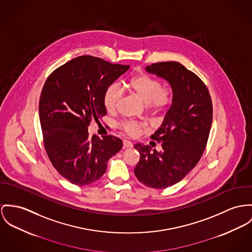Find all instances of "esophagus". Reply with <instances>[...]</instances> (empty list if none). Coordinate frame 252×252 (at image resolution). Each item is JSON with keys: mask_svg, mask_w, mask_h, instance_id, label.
Masks as SVG:
<instances>
[{"mask_svg": "<svg viewBox=\"0 0 252 252\" xmlns=\"http://www.w3.org/2000/svg\"><path fill=\"white\" fill-rule=\"evenodd\" d=\"M123 145H124V149L131 148V147H132V143H131V142H129V141H127V140H124Z\"/></svg>", "mask_w": 252, "mask_h": 252, "instance_id": "esophagus-1", "label": "esophagus"}]
</instances>
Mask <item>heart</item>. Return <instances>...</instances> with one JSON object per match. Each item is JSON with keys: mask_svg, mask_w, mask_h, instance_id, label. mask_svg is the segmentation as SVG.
<instances>
[{"mask_svg": "<svg viewBox=\"0 0 252 252\" xmlns=\"http://www.w3.org/2000/svg\"><path fill=\"white\" fill-rule=\"evenodd\" d=\"M128 90L141 99L150 111L158 112L164 110L170 105L173 99V90L168 86H162L159 79L146 74L138 75L131 78L127 83ZM123 90L114 83L105 91L103 103L109 113L115 112L122 100ZM120 127L129 135H136L141 125L134 121H125L121 123Z\"/></svg>", "mask_w": 252, "mask_h": 252, "instance_id": "obj_1", "label": "heart"}]
</instances>
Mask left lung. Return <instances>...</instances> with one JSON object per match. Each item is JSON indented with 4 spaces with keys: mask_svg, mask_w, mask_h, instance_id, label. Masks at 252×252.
I'll return each instance as SVG.
<instances>
[{
    "mask_svg": "<svg viewBox=\"0 0 252 252\" xmlns=\"http://www.w3.org/2000/svg\"><path fill=\"white\" fill-rule=\"evenodd\" d=\"M146 71L165 79L173 90L172 105L160 127L151 136L162 151L136 144L140 154L134 174L154 189H165L182 180L199 161L210 133L213 106L203 81L175 61L158 62Z\"/></svg>",
    "mask_w": 252,
    "mask_h": 252,
    "instance_id": "1",
    "label": "left lung"
}]
</instances>
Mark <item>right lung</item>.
Returning <instances> with one entry per match:
<instances>
[{
	"label": "right lung",
	"instance_id": "obj_1",
	"mask_svg": "<svg viewBox=\"0 0 252 252\" xmlns=\"http://www.w3.org/2000/svg\"><path fill=\"white\" fill-rule=\"evenodd\" d=\"M129 67L82 56L55 70L44 84L39 119L45 150L56 170L72 184L97 181L123 148L114 136L90 138L88 126L106 114L104 93Z\"/></svg>",
	"mask_w": 252,
	"mask_h": 252
}]
</instances>
